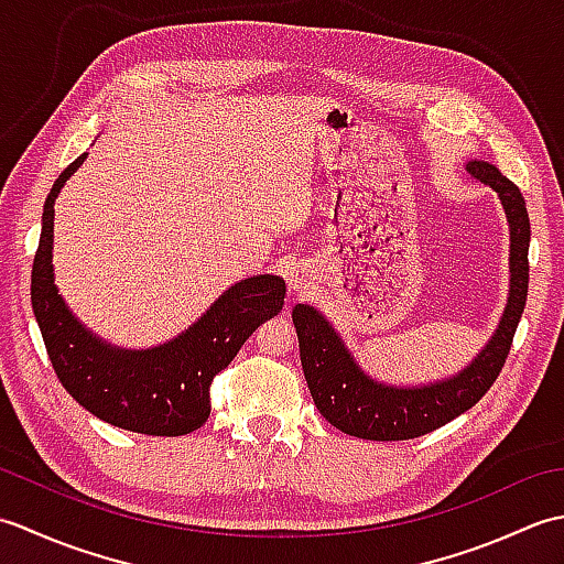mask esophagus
<instances>
[{"mask_svg": "<svg viewBox=\"0 0 564 564\" xmlns=\"http://www.w3.org/2000/svg\"><path fill=\"white\" fill-rule=\"evenodd\" d=\"M285 281H289V289L293 293H307L310 289H313V275H310V271L303 267H293Z\"/></svg>", "mask_w": 564, "mask_h": 564, "instance_id": "1", "label": "esophagus"}]
</instances>
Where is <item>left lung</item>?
Wrapping results in <instances>:
<instances>
[{"label": "left lung", "mask_w": 564, "mask_h": 564, "mask_svg": "<svg viewBox=\"0 0 564 564\" xmlns=\"http://www.w3.org/2000/svg\"><path fill=\"white\" fill-rule=\"evenodd\" d=\"M465 170L497 191L509 223V301L499 327L485 349L460 373L419 388L386 386L370 378L346 349L339 332L319 310L293 307V325L301 344V364L310 394L332 426L366 441H406L424 436L467 412L495 386L511 351L513 334L529 295L531 223L519 186L495 164L473 160Z\"/></svg>", "instance_id": "8db88e82"}]
</instances>
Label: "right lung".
<instances>
[{
    "instance_id": "add662e5",
    "label": "right lung",
    "mask_w": 564,
    "mask_h": 564,
    "mask_svg": "<svg viewBox=\"0 0 564 564\" xmlns=\"http://www.w3.org/2000/svg\"><path fill=\"white\" fill-rule=\"evenodd\" d=\"M87 152L57 176L43 206L41 242L31 271V305L63 388L84 410L118 429L184 436L210 416V382L230 366L263 322L281 313V275H251L230 285L188 329L152 349L130 351L91 334L69 313L53 275L55 198Z\"/></svg>"
}]
</instances>
